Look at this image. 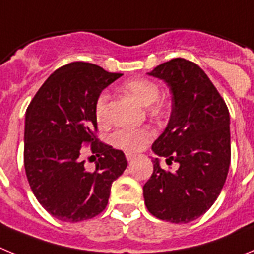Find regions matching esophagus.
<instances>
[{"mask_svg":"<svg viewBox=\"0 0 254 254\" xmlns=\"http://www.w3.org/2000/svg\"><path fill=\"white\" fill-rule=\"evenodd\" d=\"M126 158H127V160L131 163V161H133V159L136 158V155L134 154H131V152H126Z\"/></svg>","mask_w":254,"mask_h":254,"instance_id":"obj_1","label":"esophagus"}]
</instances>
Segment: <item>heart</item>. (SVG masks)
Returning <instances> with one entry per match:
<instances>
[{
  "mask_svg": "<svg viewBox=\"0 0 254 254\" xmlns=\"http://www.w3.org/2000/svg\"><path fill=\"white\" fill-rule=\"evenodd\" d=\"M123 90L137 99L141 104L150 105L152 113L159 114L163 112V102L158 99L160 89L154 81L147 78H132L125 82ZM109 94L102 91L98 95L94 105V114L100 125H107L109 122ZM152 138V131L149 127H138V128H128L121 127L117 128L111 134V143L117 149L126 152H136L142 149Z\"/></svg>",
  "mask_w": 254,
  "mask_h": 254,
  "instance_id": "b5f03b06",
  "label": "heart"
}]
</instances>
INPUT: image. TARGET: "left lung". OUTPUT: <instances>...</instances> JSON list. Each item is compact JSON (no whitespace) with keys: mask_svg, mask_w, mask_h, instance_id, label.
<instances>
[{"mask_svg":"<svg viewBox=\"0 0 254 254\" xmlns=\"http://www.w3.org/2000/svg\"><path fill=\"white\" fill-rule=\"evenodd\" d=\"M149 75L167 82L172 114L152 150L178 163L176 172H154L143 186L150 214L169 223L186 224L214 205L225 185L230 165V118L225 100L202 68L185 58H173Z\"/></svg>","mask_w":254,"mask_h":254,"instance_id":"left-lung-1","label":"left lung"}]
</instances>
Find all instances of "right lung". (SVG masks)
<instances>
[{
    "instance_id": "right-lung-1",
    "label": "right lung",
    "mask_w": 254,
    "mask_h": 254,
    "mask_svg": "<svg viewBox=\"0 0 254 254\" xmlns=\"http://www.w3.org/2000/svg\"><path fill=\"white\" fill-rule=\"evenodd\" d=\"M121 76L93 64L71 62L47 78L26 109V178L40 205L61 221L78 223L99 215L112 183L127 168L123 151L98 138L94 114L98 95ZM84 144L98 156L93 171L82 159Z\"/></svg>"
}]
</instances>
